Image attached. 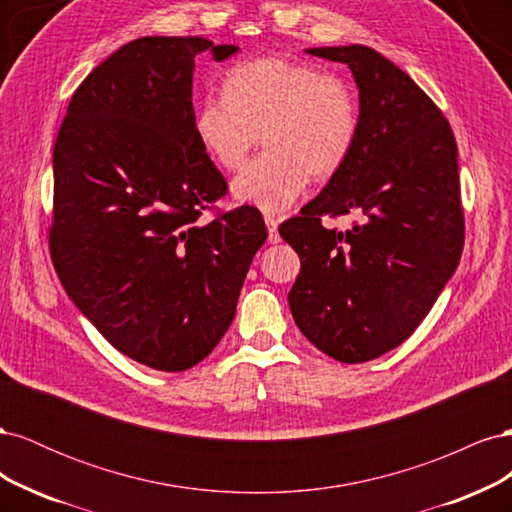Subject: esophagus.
I'll use <instances>...</instances> for the list:
<instances>
[{"label": "esophagus", "mask_w": 512, "mask_h": 512, "mask_svg": "<svg viewBox=\"0 0 512 512\" xmlns=\"http://www.w3.org/2000/svg\"><path fill=\"white\" fill-rule=\"evenodd\" d=\"M265 224H267V228H269V241H271V243L280 241V235H277V220L273 218V215H265Z\"/></svg>", "instance_id": "obj_1"}]
</instances>
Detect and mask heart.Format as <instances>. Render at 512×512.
Here are the masks:
<instances>
[{
  "label": "heart",
  "mask_w": 512,
  "mask_h": 512,
  "mask_svg": "<svg viewBox=\"0 0 512 512\" xmlns=\"http://www.w3.org/2000/svg\"><path fill=\"white\" fill-rule=\"evenodd\" d=\"M359 100L342 76L269 55L243 61L224 79V98L207 96L194 111V132L224 170L243 168L260 141L265 151L232 185L241 203L282 213L309 177L342 170L359 136Z\"/></svg>",
  "instance_id": "1"
}]
</instances>
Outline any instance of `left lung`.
I'll return each instance as SVG.
<instances>
[{"label": "left lung", "instance_id": "8db88e82", "mask_svg": "<svg viewBox=\"0 0 512 512\" xmlns=\"http://www.w3.org/2000/svg\"><path fill=\"white\" fill-rule=\"evenodd\" d=\"M309 55L346 64L359 87L348 162L280 235L301 258L288 294L301 333L342 363L397 348L429 314L463 250L457 143L440 108L393 61L363 44ZM363 212L342 233L324 214Z\"/></svg>", "mask_w": 512, "mask_h": 512}]
</instances>
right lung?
Returning a JSON list of instances; mask_svg holds the SVG:
<instances>
[{
  "mask_svg": "<svg viewBox=\"0 0 512 512\" xmlns=\"http://www.w3.org/2000/svg\"><path fill=\"white\" fill-rule=\"evenodd\" d=\"M239 46L147 36L74 91L53 149L49 245L68 297L121 354L185 371L228 331L254 254L256 207L200 222L228 192L194 132V57Z\"/></svg>",
  "mask_w": 512,
  "mask_h": 512,
  "instance_id": "1",
  "label": "right lung"
}]
</instances>
